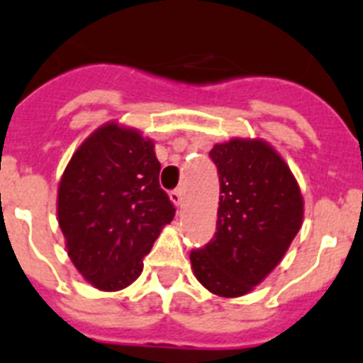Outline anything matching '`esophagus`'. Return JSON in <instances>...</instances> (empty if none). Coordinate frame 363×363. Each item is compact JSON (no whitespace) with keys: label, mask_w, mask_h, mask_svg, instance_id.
<instances>
[{"label":"esophagus","mask_w":363,"mask_h":363,"mask_svg":"<svg viewBox=\"0 0 363 363\" xmlns=\"http://www.w3.org/2000/svg\"><path fill=\"white\" fill-rule=\"evenodd\" d=\"M170 199L175 206H181L182 199H184V195H182V189L177 188V189H174V191H170Z\"/></svg>","instance_id":"1"}]
</instances>
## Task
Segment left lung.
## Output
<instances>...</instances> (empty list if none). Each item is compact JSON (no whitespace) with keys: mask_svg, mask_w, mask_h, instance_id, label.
<instances>
[{"mask_svg":"<svg viewBox=\"0 0 363 363\" xmlns=\"http://www.w3.org/2000/svg\"><path fill=\"white\" fill-rule=\"evenodd\" d=\"M220 202L211 242L191 250L193 272L209 292L240 297L281 262L303 223V197L292 172L270 145L231 140L215 145Z\"/></svg>","mask_w":363,"mask_h":363,"instance_id":"left-lung-1","label":"left lung"}]
</instances>
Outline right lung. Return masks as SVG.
I'll use <instances>...</instances> for the list:
<instances>
[{"label": "right lung", "mask_w": 363, "mask_h": 363, "mask_svg": "<svg viewBox=\"0 0 363 363\" xmlns=\"http://www.w3.org/2000/svg\"><path fill=\"white\" fill-rule=\"evenodd\" d=\"M154 143L107 123L73 154L59 184L57 215L71 262L96 289L114 292L140 277L175 208L159 186Z\"/></svg>", "instance_id": "right-lung-1"}]
</instances>
